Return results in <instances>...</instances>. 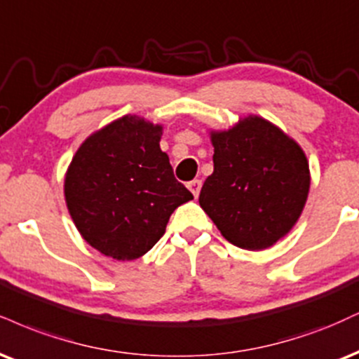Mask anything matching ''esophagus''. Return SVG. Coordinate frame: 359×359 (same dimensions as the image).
<instances>
[{
	"label": "esophagus",
	"instance_id": "obj_1",
	"mask_svg": "<svg viewBox=\"0 0 359 359\" xmlns=\"http://www.w3.org/2000/svg\"><path fill=\"white\" fill-rule=\"evenodd\" d=\"M187 187H189V191L194 194V197H198V192H201L202 182L198 179H194V180H191V182L187 184Z\"/></svg>",
	"mask_w": 359,
	"mask_h": 359
}]
</instances>
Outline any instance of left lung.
<instances>
[{
	"label": "left lung",
	"instance_id": "1",
	"mask_svg": "<svg viewBox=\"0 0 359 359\" xmlns=\"http://www.w3.org/2000/svg\"><path fill=\"white\" fill-rule=\"evenodd\" d=\"M214 172L198 204L221 234L241 249L278 243L297 222L309 192L308 158L299 145L261 116L210 132Z\"/></svg>",
	"mask_w": 359,
	"mask_h": 359
}]
</instances>
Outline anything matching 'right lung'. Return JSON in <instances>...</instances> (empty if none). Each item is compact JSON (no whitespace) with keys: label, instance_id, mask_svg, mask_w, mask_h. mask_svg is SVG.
<instances>
[{"label":"right lung","instance_id":"right-lung-1","mask_svg":"<svg viewBox=\"0 0 359 359\" xmlns=\"http://www.w3.org/2000/svg\"><path fill=\"white\" fill-rule=\"evenodd\" d=\"M162 127L125 115L90 135L67 170L65 201L81 237L116 261L149 252L194 196L161 150Z\"/></svg>","mask_w":359,"mask_h":359}]
</instances>
